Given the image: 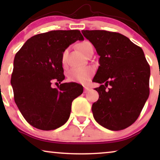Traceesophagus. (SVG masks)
I'll return each instance as SVG.
<instances>
[{
    "mask_svg": "<svg viewBox=\"0 0 160 160\" xmlns=\"http://www.w3.org/2000/svg\"><path fill=\"white\" fill-rule=\"evenodd\" d=\"M89 90V87H84V93L88 92Z\"/></svg>",
    "mask_w": 160,
    "mask_h": 160,
    "instance_id": "1",
    "label": "esophagus"
}]
</instances>
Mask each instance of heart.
I'll return each instance as SVG.
<instances>
[{
  "mask_svg": "<svg viewBox=\"0 0 160 160\" xmlns=\"http://www.w3.org/2000/svg\"><path fill=\"white\" fill-rule=\"evenodd\" d=\"M78 48L80 50V52L86 56L91 49H93V46L89 41H85L80 43L78 45ZM66 54L67 50H65V51L63 52L62 58H61V61H62L63 65L65 64V62H66ZM93 73L94 70L91 67L75 68H72L68 71V78L72 82L85 83L87 81H89V78L93 75Z\"/></svg>",
  "mask_w": 160,
  "mask_h": 160,
  "instance_id": "heart-1",
  "label": "heart"
}]
</instances>
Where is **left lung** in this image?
Segmentation results:
<instances>
[{"mask_svg":"<svg viewBox=\"0 0 160 160\" xmlns=\"http://www.w3.org/2000/svg\"><path fill=\"white\" fill-rule=\"evenodd\" d=\"M82 32L100 56L93 78L100 84L95 89L99 99L92 106L93 117L105 128L124 130L136 121L149 95L150 67L143 49L118 32Z\"/></svg>","mask_w":160,"mask_h":160,"instance_id":"left-lung-1","label":"left lung"}]
</instances>
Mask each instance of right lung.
<instances>
[{
    "label": "right lung",
    "mask_w": 160,
    "mask_h": 160,
    "mask_svg": "<svg viewBox=\"0 0 160 160\" xmlns=\"http://www.w3.org/2000/svg\"><path fill=\"white\" fill-rule=\"evenodd\" d=\"M78 40H84L78 30H52L31 37L15 55L11 78L14 101L34 128L52 130L63 125L73 100L82 94L77 83H63L58 89L51 86L65 79L62 54Z\"/></svg>",
    "instance_id": "obj_1"
}]
</instances>
